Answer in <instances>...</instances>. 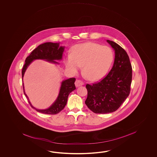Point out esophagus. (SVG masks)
<instances>
[{
    "label": "esophagus",
    "mask_w": 157,
    "mask_h": 157,
    "mask_svg": "<svg viewBox=\"0 0 157 157\" xmlns=\"http://www.w3.org/2000/svg\"><path fill=\"white\" fill-rule=\"evenodd\" d=\"M83 85V82L81 81V80H77L75 81V86L77 87L80 86H82Z\"/></svg>",
    "instance_id": "1"
}]
</instances>
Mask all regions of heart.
<instances>
[{"label":"heart","mask_w":157,"mask_h":157,"mask_svg":"<svg viewBox=\"0 0 157 157\" xmlns=\"http://www.w3.org/2000/svg\"><path fill=\"white\" fill-rule=\"evenodd\" d=\"M113 50L109 47L95 43L79 44L72 47L64 59L67 70L75 74L82 67L84 76L97 81L107 74L113 61Z\"/></svg>","instance_id":"b5f03b06"}]
</instances>
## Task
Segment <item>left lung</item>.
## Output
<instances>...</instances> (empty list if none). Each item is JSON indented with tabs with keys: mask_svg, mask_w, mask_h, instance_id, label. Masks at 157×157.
<instances>
[{
	"mask_svg": "<svg viewBox=\"0 0 157 157\" xmlns=\"http://www.w3.org/2000/svg\"><path fill=\"white\" fill-rule=\"evenodd\" d=\"M114 50L113 66L103 80L87 84L85 104L95 113L105 114L117 110L130 92L132 66L126 52L115 42L107 40Z\"/></svg>",
	"mask_w": 157,
	"mask_h": 157,
	"instance_id": "1",
	"label": "left lung"
}]
</instances>
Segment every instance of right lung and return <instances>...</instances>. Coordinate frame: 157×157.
I'll return each instance as SVG.
<instances>
[{"label":"right lung","instance_id":"add662e5","mask_svg":"<svg viewBox=\"0 0 157 157\" xmlns=\"http://www.w3.org/2000/svg\"><path fill=\"white\" fill-rule=\"evenodd\" d=\"M64 47L60 46V44L53 43H45L42 44L37 47L36 49L31 53L30 55L27 57L25 60V64L22 71V80L24 74L26 70L27 67L35 59H43L54 64H59L57 60H62L63 53ZM76 78H70L67 80L63 81L61 83L59 93L57 99L52 104V105L45 109H39L33 107L30 103L29 98L25 92L24 85L23 83V88L25 95L29 100V103L33 108H34L37 112L47 114H56L59 113L61 110L63 109L64 108L67 104V99L69 94L74 90L76 89L75 85Z\"/></svg>","mask_w":157,"mask_h":157}]
</instances>
